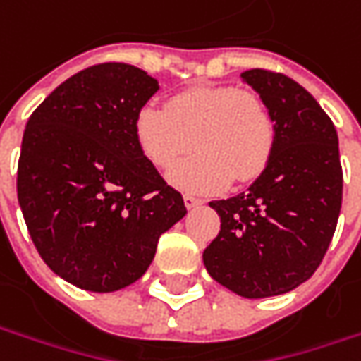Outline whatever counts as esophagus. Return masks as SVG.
Masks as SVG:
<instances>
[{"mask_svg": "<svg viewBox=\"0 0 361 361\" xmlns=\"http://www.w3.org/2000/svg\"><path fill=\"white\" fill-rule=\"evenodd\" d=\"M202 199H197V197H190V195H185V207L187 209H195V207H201Z\"/></svg>", "mask_w": 361, "mask_h": 361, "instance_id": "obj_1", "label": "esophagus"}]
</instances>
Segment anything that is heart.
<instances>
[{
    "mask_svg": "<svg viewBox=\"0 0 361 361\" xmlns=\"http://www.w3.org/2000/svg\"><path fill=\"white\" fill-rule=\"evenodd\" d=\"M132 132L140 154L160 171L195 146L169 173L173 187L192 195L219 192L231 180H255L275 146V122L265 100L227 84H197L169 96L164 108H140Z\"/></svg>",
    "mask_w": 361,
    "mask_h": 361,
    "instance_id": "heart-1",
    "label": "heart"
}]
</instances>
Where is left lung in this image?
Here are the masks:
<instances>
[{"label": "left lung", "instance_id": "1", "mask_svg": "<svg viewBox=\"0 0 361 361\" xmlns=\"http://www.w3.org/2000/svg\"><path fill=\"white\" fill-rule=\"evenodd\" d=\"M241 78L269 108L275 146L245 192L209 202L221 231L202 261L216 283L261 299L295 289L319 267L338 225L343 174L336 126L310 92L269 70Z\"/></svg>", "mask_w": 361, "mask_h": 361}]
</instances>
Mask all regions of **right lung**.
<instances>
[{"mask_svg":"<svg viewBox=\"0 0 361 361\" xmlns=\"http://www.w3.org/2000/svg\"><path fill=\"white\" fill-rule=\"evenodd\" d=\"M157 90L140 68L98 63L60 84L25 124L21 213L46 265L80 289L110 293L140 279L160 235L187 215L132 132Z\"/></svg>","mask_w":361,"mask_h":361,"instance_id":"add662e5","label":"right lung"}]
</instances>
